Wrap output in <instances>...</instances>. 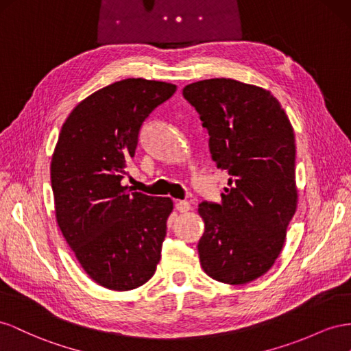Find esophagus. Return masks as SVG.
Instances as JSON below:
<instances>
[{
  "label": "esophagus",
  "instance_id": "esophagus-1",
  "mask_svg": "<svg viewBox=\"0 0 351 351\" xmlns=\"http://www.w3.org/2000/svg\"><path fill=\"white\" fill-rule=\"evenodd\" d=\"M176 210L181 213H186L191 210V204H189L188 202H176Z\"/></svg>",
  "mask_w": 351,
  "mask_h": 351
}]
</instances>
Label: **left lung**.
<instances>
[{
    "instance_id": "8db88e82",
    "label": "left lung",
    "mask_w": 351,
    "mask_h": 351,
    "mask_svg": "<svg viewBox=\"0 0 351 351\" xmlns=\"http://www.w3.org/2000/svg\"><path fill=\"white\" fill-rule=\"evenodd\" d=\"M207 128L210 154L229 179L222 203L198 206L199 263L215 281L243 285L281 254L298 203L291 122L267 89L215 77L182 91Z\"/></svg>"
}]
</instances>
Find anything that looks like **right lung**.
<instances>
[{
	"label": "right lung",
	"mask_w": 351,
	"mask_h": 351,
	"mask_svg": "<svg viewBox=\"0 0 351 351\" xmlns=\"http://www.w3.org/2000/svg\"><path fill=\"white\" fill-rule=\"evenodd\" d=\"M176 85L129 77L79 103L62 126L51 158L57 225L94 282L113 291L144 285L162 257L169 197L122 185L139 129Z\"/></svg>",
	"instance_id": "right-lung-1"
}]
</instances>
